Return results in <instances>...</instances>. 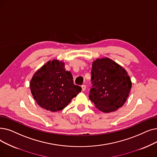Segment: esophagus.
Listing matches in <instances>:
<instances>
[{"instance_id": "34e87169", "label": "esophagus", "mask_w": 157, "mask_h": 157, "mask_svg": "<svg viewBox=\"0 0 157 157\" xmlns=\"http://www.w3.org/2000/svg\"><path fill=\"white\" fill-rule=\"evenodd\" d=\"M81 88H82V90L85 91L86 89V85H81Z\"/></svg>"}]
</instances>
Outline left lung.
Listing matches in <instances>:
<instances>
[{
	"instance_id": "obj_1",
	"label": "left lung",
	"mask_w": 157,
	"mask_h": 157,
	"mask_svg": "<svg viewBox=\"0 0 157 157\" xmlns=\"http://www.w3.org/2000/svg\"><path fill=\"white\" fill-rule=\"evenodd\" d=\"M89 98L101 112L116 111L123 106L132 88L127 72L109 58L97 59L92 63Z\"/></svg>"
}]
</instances>
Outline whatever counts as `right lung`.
Masks as SVG:
<instances>
[{"label": "right lung", "instance_id": "add662e5", "mask_svg": "<svg viewBox=\"0 0 157 157\" xmlns=\"http://www.w3.org/2000/svg\"><path fill=\"white\" fill-rule=\"evenodd\" d=\"M31 91L38 105L51 112L62 110L81 91L74 85L73 77L63 62L49 61L34 74Z\"/></svg>", "mask_w": 157, "mask_h": 157}]
</instances>
